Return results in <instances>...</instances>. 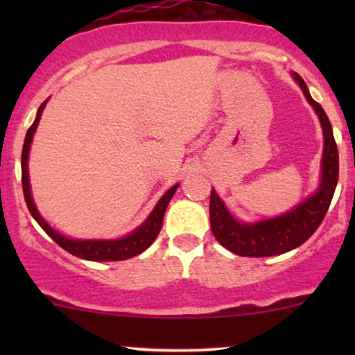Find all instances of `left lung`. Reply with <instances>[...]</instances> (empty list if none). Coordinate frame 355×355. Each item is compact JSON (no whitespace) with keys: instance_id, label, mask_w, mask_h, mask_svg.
<instances>
[{"instance_id":"left-lung-1","label":"left lung","mask_w":355,"mask_h":355,"mask_svg":"<svg viewBox=\"0 0 355 355\" xmlns=\"http://www.w3.org/2000/svg\"><path fill=\"white\" fill-rule=\"evenodd\" d=\"M292 75L302 89L307 103L316 111L321 128H323L324 146L323 157H321L320 185H318L316 192L300 200L287 213L268 218V220L252 221V223L237 220L213 189L209 199L211 230L225 249L232 250L239 256H278V254H285L302 245L318 230L328 207H330L333 194H335L336 182H338V149H336L335 137H333L331 123L321 105H318L311 98L309 89L302 77L295 71H292Z\"/></svg>"}]
</instances>
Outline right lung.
Here are the masks:
<instances>
[{"label":"right lung","instance_id":"obj_1","mask_svg":"<svg viewBox=\"0 0 355 355\" xmlns=\"http://www.w3.org/2000/svg\"><path fill=\"white\" fill-rule=\"evenodd\" d=\"M44 101L41 106H39L37 114H35L34 123L31 125V128L27 130V135H25L24 141V149H22V187H24V196H25V202H27L28 211L34 216V220L37 221L39 227L53 239L60 247L67 250V252L73 254V256L80 257V259H87V261H123L128 259V257H134L137 254L144 252L153 242L156 241L157 234L161 230V225H163V216L164 211H166L168 202L170 199L173 198V194L177 192L178 185L175 184L173 187L168 189L161 199L157 200V204L155 206V209L151 211L148 218H146L144 223L141 227L135 228L134 232H130L128 235L121 239H111V241H101V239H92V241H84V239H71L67 237V235L60 234L58 230L51 227L44 218L41 216V213L35 207L34 199H32V192H31V182H28V168H27V161H28V151H31V144L32 139H34L35 128H37L39 120H41V114L44 111L46 106Z\"/></svg>","mask_w":355,"mask_h":355}]
</instances>
